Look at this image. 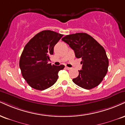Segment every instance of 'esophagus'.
<instances>
[{
    "instance_id": "34e87169",
    "label": "esophagus",
    "mask_w": 125,
    "mask_h": 125,
    "mask_svg": "<svg viewBox=\"0 0 125 125\" xmlns=\"http://www.w3.org/2000/svg\"><path fill=\"white\" fill-rule=\"evenodd\" d=\"M65 67H66V69H67V70H70V69H72V68H70V67H67V66H66Z\"/></svg>"
}]
</instances>
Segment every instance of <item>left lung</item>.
Segmentation results:
<instances>
[{
    "label": "left lung",
    "mask_w": 125,
    "mask_h": 125,
    "mask_svg": "<svg viewBox=\"0 0 125 125\" xmlns=\"http://www.w3.org/2000/svg\"><path fill=\"white\" fill-rule=\"evenodd\" d=\"M62 40L74 51L76 58L82 59V69L73 82L87 90L98 86L107 73L109 65L104 48L86 33L70 34Z\"/></svg>",
    "instance_id": "left-lung-1"
}]
</instances>
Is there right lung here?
I'll use <instances>...</instances> for the list:
<instances>
[{
    "label": "right lung",
    "mask_w": 125,
    "mask_h": 125,
    "mask_svg": "<svg viewBox=\"0 0 125 125\" xmlns=\"http://www.w3.org/2000/svg\"><path fill=\"white\" fill-rule=\"evenodd\" d=\"M62 36L55 31L44 30L36 34L24 48L20 68L22 77L34 89L44 90L53 85L58 79V72L64 69V65L48 63L54 46Z\"/></svg>",
    "instance_id": "obj_1"
}]
</instances>
